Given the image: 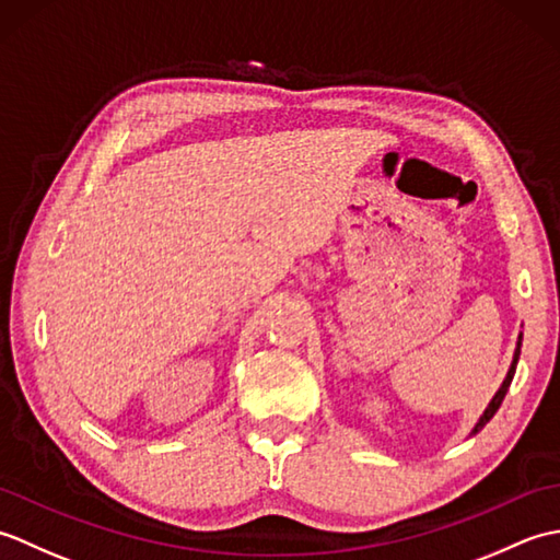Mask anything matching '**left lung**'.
I'll return each instance as SVG.
<instances>
[{
    "label": "left lung",
    "instance_id": "8db88e82",
    "mask_svg": "<svg viewBox=\"0 0 560 560\" xmlns=\"http://www.w3.org/2000/svg\"><path fill=\"white\" fill-rule=\"evenodd\" d=\"M520 347H522V331L517 335V343H515V353H513V361H510V368H508V375H505V380H503V385L498 387V392L493 395V399L489 401V407L483 409V413L479 416V421L474 423V428H471V433H469V438L471 435H477L481 428L489 423L491 419H493V413L501 409V404H503V399H505V395H508V387H510V383H513V377H515V368H517V361H520Z\"/></svg>",
    "mask_w": 560,
    "mask_h": 560
}]
</instances>
